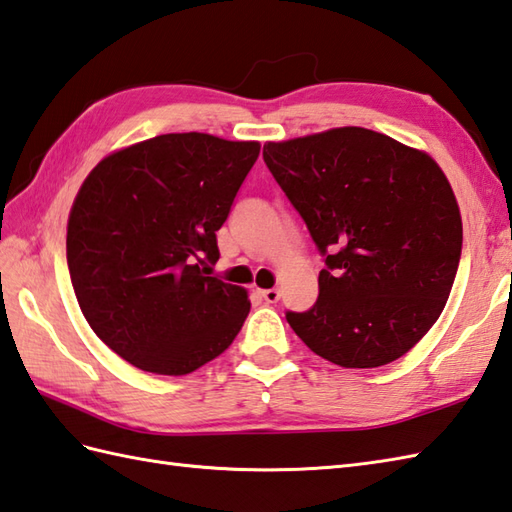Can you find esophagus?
I'll return each instance as SVG.
<instances>
[{
  "instance_id": "esophagus-1",
  "label": "esophagus",
  "mask_w": 512,
  "mask_h": 512,
  "mask_svg": "<svg viewBox=\"0 0 512 512\" xmlns=\"http://www.w3.org/2000/svg\"><path fill=\"white\" fill-rule=\"evenodd\" d=\"M260 298H263L267 304H276L280 300V291L278 289H263L260 291Z\"/></svg>"
}]
</instances>
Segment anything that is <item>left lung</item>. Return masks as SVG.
Wrapping results in <instances>:
<instances>
[{"label":"left lung","instance_id":"left-lung-1","mask_svg":"<svg viewBox=\"0 0 512 512\" xmlns=\"http://www.w3.org/2000/svg\"><path fill=\"white\" fill-rule=\"evenodd\" d=\"M263 160L324 256L320 295L287 322L315 355L379 368L445 309L462 252L458 201L423 151L361 127L267 142Z\"/></svg>","mask_w":512,"mask_h":512}]
</instances>
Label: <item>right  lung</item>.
Segmentation results:
<instances>
[{
  "mask_svg": "<svg viewBox=\"0 0 512 512\" xmlns=\"http://www.w3.org/2000/svg\"><path fill=\"white\" fill-rule=\"evenodd\" d=\"M258 142L166 133L105 157L67 221V267L92 331L131 366L188 374L234 342L247 291L210 276L217 232Z\"/></svg>",
  "mask_w": 512,
  "mask_h": 512,
  "instance_id": "right-lung-1",
  "label": "right lung"
}]
</instances>
